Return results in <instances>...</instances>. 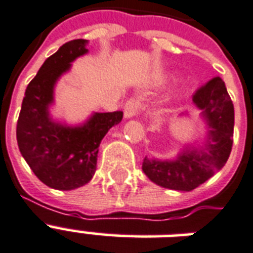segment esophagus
<instances>
[{"mask_svg": "<svg viewBox=\"0 0 253 253\" xmlns=\"http://www.w3.org/2000/svg\"><path fill=\"white\" fill-rule=\"evenodd\" d=\"M139 110V101L138 99H130L127 101L126 105H125V110H123V115L126 119L134 118L136 113Z\"/></svg>", "mask_w": 253, "mask_h": 253, "instance_id": "34e87169", "label": "esophagus"}]
</instances>
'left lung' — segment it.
Segmentation results:
<instances>
[{
  "mask_svg": "<svg viewBox=\"0 0 253 253\" xmlns=\"http://www.w3.org/2000/svg\"><path fill=\"white\" fill-rule=\"evenodd\" d=\"M200 113L202 134L184 144L173 159L143 160L146 176L159 186L190 192L223 168L228 160L234 135V105L224 81L214 77L193 95ZM180 117H190L185 111Z\"/></svg>",
  "mask_w": 253,
  "mask_h": 253,
  "instance_id": "obj_1",
  "label": "left lung"
}]
</instances>
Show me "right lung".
<instances>
[{
	"instance_id": "1",
	"label": "right lung",
	"mask_w": 253,
	"mask_h": 253,
	"mask_svg": "<svg viewBox=\"0 0 253 253\" xmlns=\"http://www.w3.org/2000/svg\"><path fill=\"white\" fill-rule=\"evenodd\" d=\"M85 39L65 43L43 63L27 85L17 123L21 155L35 176L57 190H73L91 180L101 140L121 123L122 111L91 113L83 123L53 118L55 87L77 57L87 53Z\"/></svg>"
}]
</instances>
